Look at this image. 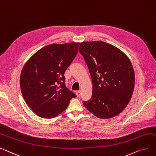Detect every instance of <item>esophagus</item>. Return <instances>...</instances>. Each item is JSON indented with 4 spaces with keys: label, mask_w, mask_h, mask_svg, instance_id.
Segmentation results:
<instances>
[{
    "label": "esophagus",
    "mask_w": 156,
    "mask_h": 156,
    "mask_svg": "<svg viewBox=\"0 0 156 156\" xmlns=\"http://www.w3.org/2000/svg\"><path fill=\"white\" fill-rule=\"evenodd\" d=\"M76 94L78 97H80L81 96V91H80V90L79 91H76Z\"/></svg>",
    "instance_id": "34e87169"
}]
</instances>
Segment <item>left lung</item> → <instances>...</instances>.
I'll list each match as a JSON object with an SVG mask.
<instances>
[{
	"label": "left lung",
	"mask_w": 156,
	"mask_h": 156,
	"mask_svg": "<svg viewBox=\"0 0 156 156\" xmlns=\"http://www.w3.org/2000/svg\"><path fill=\"white\" fill-rule=\"evenodd\" d=\"M79 49L93 83L91 98L83 101L84 106L100 119L119 115L128 105L134 89L130 61L119 48L101 41L83 42Z\"/></svg>",
	"instance_id": "8db88e82"
}]
</instances>
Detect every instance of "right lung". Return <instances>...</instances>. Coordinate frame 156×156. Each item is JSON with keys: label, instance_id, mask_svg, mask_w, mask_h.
<instances>
[{"label": "right lung", "instance_id": "right-lung-1", "mask_svg": "<svg viewBox=\"0 0 156 156\" xmlns=\"http://www.w3.org/2000/svg\"><path fill=\"white\" fill-rule=\"evenodd\" d=\"M80 44L48 45L37 51L24 66L20 90L27 105L39 117L58 116L76 97L66 88L64 75L76 57Z\"/></svg>", "mask_w": 156, "mask_h": 156}]
</instances>
